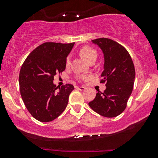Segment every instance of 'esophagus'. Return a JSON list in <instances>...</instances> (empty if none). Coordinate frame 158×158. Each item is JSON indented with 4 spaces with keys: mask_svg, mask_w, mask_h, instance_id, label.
I'll use <instances>...</instances> for the list:
<instances>
[{
    "mask_svg": "<svg viewBox=\"0 0 158 158\" xmlns=\"http://www.w3.org/2000/svg\"><path fill=\"white\" fill-rule=\"evenodd\" d=\"M76 89H79V90H81V91H84L85 89V87H83V86H78V87H76Z\"/></svg>",
    "mask_w": 158,
    "mask_h": 158,
    "instance_id": "34e87169",
    "label": "esophagus"
}]
</instances>
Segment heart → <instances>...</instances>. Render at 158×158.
<instances>
[{
	"label": "heart",
	"instance_id": "1",
	"mask_svg": "<svg viewBox=\"0 0 158 158\" xmlns=\"http://www.w3.org/2000/svg\"><path fill=\"white\" fill-rule=\"evenodd\" d=\"M79 55L82 57V58L85 59L86 61H88L89 63L92 60H96L97 56H98V52H97L96 49H94L93 47H90V46H83V47H81L79 50ZM70 64V60L69 57H66V60H65V66L66 67H69ZM77 79H79L81 81H85L88 79V77L85 76H77Z\"/></svg>",
	"mask_w": 158,
	"mask_h": 158
}]
</instances>
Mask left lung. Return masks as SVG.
I'll list each match as a JSON object with an SVG mask.
<instances>
[{
    "label": "left lung",
    "instance_id": "1",
    "mask_svg": "<svg viewBox=\"0 0 158 158\" xmlns=\"http://www.w3.org/2000/svg\"><path fill=\"white\" fill-rule=\"evenodd\" d=\"M92 41L104 53L105 69L100 83L106 84V89L103 92L98 91L89 106L100 115L116 117L125 111L133 90L135 66L129 52L118 43L109 38H98Z\"/></svg>",
    "mask_w": 158,
    "mask_h": 158
}]
</instances>
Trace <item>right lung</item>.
Instances as JSON below:
<instances>
[{"instance_id":"right-lung-1","label":"right lung","mask_w":158,"mask_h":158,"mask_svg":"<svg viewBox=\"0 0 158 158\" xmlns=\"http://www.w3.org/2000/svg\"><path fill=\"white\" fill-rule=\"evenodd\" d=\"M74 43L46 42L27 56L19 75L20 95L32 116L42 122L58 118L67 106L74 86L54 85V76L66 69L65 60Z\"/></svg>"}]
</instances>
